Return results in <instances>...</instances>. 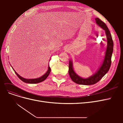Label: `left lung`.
<instances>
[{
    "mask_svg": "<svg viewBox=\"0 0 123 123\" xmlns=\"http://www.w3.org/2000/svg\"><path fill=\"white\" fill-rule=\"evenodd\" d=\"M96 23L100 27L103 28L105 31V33L107 37V46L105 52V58L102 63V65L100 67L98 70L93 75L87 79H83L80 77L74 72L73 69V64L72 61L70 60L69 62V74L71 80L77 84L90 85H93L98 83L102 78L105 75L108 71L111 64V57L113 50V42L111 36V33L108 28L106 25L103 21L98 18L95 19Z\"/></svg>",
    "mask_w": 123,
    "mask_h": 123,
    "instance_id": "8db88e82",
    "label": "left lung"
}]
</instances>
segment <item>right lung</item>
<instances>
[{
	"mask_svg": "<svg viewBox=\"0 0 123 123\" xmlns=\"http://www.w3.org/2000/svg\"><path fill=\"white\" fill-rule=\"evenodd\" d=\"M13 69L15 71V73L17 76L19 78V79L20 80H21L22 81H24V82H25V83H28V84H37V83H39L42 82V81L44 80L47 79V77L49 76V74L51 72V68H50L49 65V66H48V71H47V72L44 74V75H43L42 76H41L40 77H39V78H37V79H26L23 77L20 76L19 74H17V73L14 70V69Z\"/></svg>",
	"mask_w": 123,
	"mask_h": 123,
	"instance_id": "obj_1",
	"label": "right lung"
}]
</instances>
